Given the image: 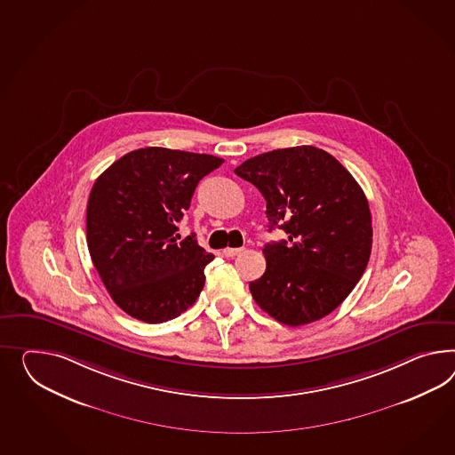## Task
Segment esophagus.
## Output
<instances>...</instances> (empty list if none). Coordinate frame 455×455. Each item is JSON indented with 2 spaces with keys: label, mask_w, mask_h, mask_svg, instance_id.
I'll return each instance as SVG.
<instances>
[{
  "label": "esophagus",
  "mask_w": 455,
  "mask_h": 455,
  "mask_svg": "<svg viewBox=\"0 0 455 455\" xmlns=\"http://www.w3.org/2000/svg\"><path fill=\"white\" fill-rule=\"evenodd\" d=\"M243 251H244V249H241V247H239V249H233V247H226V249L222 251V254H224V256L226 257H234L237 256V254H241Z\"/></svg>",
  "instance_id": "1"
}]
</instances>
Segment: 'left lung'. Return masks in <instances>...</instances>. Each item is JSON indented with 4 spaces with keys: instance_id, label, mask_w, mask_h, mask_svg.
<instances>
[{
    "instance_id": "8db88e82",
    "label": "left lung",
    "mask_w": 455,
    "mask_h": 455,
    "mask_svg": "<svg viewBox=\"0 0 455 455\" xmlns=\"http://www.w3.org/2000/svg\"><path fill=\"white\" fill-rule=\"evenodd\" d=\"M234 173L267 201L268 231L289 235L262 249L267 267L249 283L257 305L289 326L331 314L371 254V212L356 180L335 156L308 145L257 155Z\"/></svg>"
}]
</instances>
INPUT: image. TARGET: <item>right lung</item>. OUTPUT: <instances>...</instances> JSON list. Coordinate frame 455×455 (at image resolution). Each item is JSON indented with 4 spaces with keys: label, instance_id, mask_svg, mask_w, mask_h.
Instances as JSON below:
<instances>
[{
    "label": "right lung",
    "instance_id": "add662e5",
    "mask_svg": "<svg viewBox=\"0 0 455 455\" xmlns=\"http://www.w3.org/2000/svg\"><path fill=\"white\" fill-rule=\"evenodd\" d=\"M224 164L206 153L148 147L127 153L93 183L87 247L118 307L145 323L173 320L196 302L214 259L176 222L199 180Z\"/></svg>",
    "mask_w": 455,
    "mask_h": 455
}]
</instances>
